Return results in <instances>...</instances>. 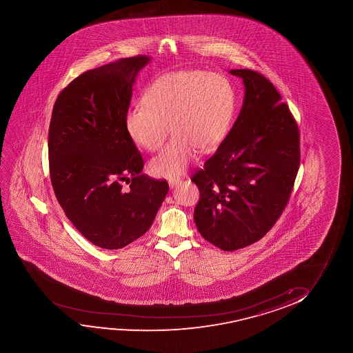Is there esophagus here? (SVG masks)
Segmentation results:
<instances>
[{
	"instance_id": "1",
	"label": "esophagus",
	"mask_w": 353,
	"mask_h": 353,
	"mask_svg": "<svg viewBox=\"0 0 353 353\" xmlns=\"http://www.w3.org/2000/svg\"><path fill=\"white\" fill-rule=\"evenodd\" d=\"M179 183H181V179H179V177H171V179H169V184L171 188L179 185Z\"/></svg>"
}]
</instances>
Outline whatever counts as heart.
<instances>
[{
	"label": "heart",
	"instance_id": "1",
	"mask_svg": "<svg viewBox=\"0 0 353 353\" xmlns=\"http://www.w3.org/2000/svg\"><path fill=\"white\" fill-rule=\"evenodd\" d=\"M125 116L131 140L150 152L169 145L150 160L152 174L170 177L182 174L198 150L208 153L227 136L235 99L227 78L203 71H179L155 79L145 97Z\"/></svg>",
	"mask_w": 353,
	"mask_h": 353
}]
</instances>
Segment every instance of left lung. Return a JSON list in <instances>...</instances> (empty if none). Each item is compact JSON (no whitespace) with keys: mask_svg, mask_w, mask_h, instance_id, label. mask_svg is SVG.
I'll return each instance as SVG.
<instances>
[{"mask_svg":"<svg viewBox=\"0 0 353 353\" xmlns=\"http://www.w3.org/2000/svg\"><path fill=\"white\" fill-rule=\"evenodd\" d=\"M245 100L232 130L192 176L200 199L194 221L223 251L259 241L290 201L300 164V134L290 107L261 73L232 70Z\"/></svg>","mask_w":353,"mask_h":353,"instance_id":"8db88e82","label":"left lung"}]
</instances>
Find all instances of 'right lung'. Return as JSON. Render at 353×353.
I'll return each mask as SVG.
<instances>
[{
    "label": "right lung",
    "instance_id": "right-lung-1",
    "mask_svg": "<svg viewBox=\"0 0 353 353\" xmlns=\"http://www.w3.org/2000/svg\"><path fill=\"white\" fill-rule=\"evenodd\" d=\"M148 61L137 55L82 73L59 94L49 124L55 196L78 232L106 250L142 236L169 192L165 179L141 174L145 161L125 128L132 84Z\"/></svg>",
    "mask_w": 353,
    "mask_h": 353
}]
</instances>
